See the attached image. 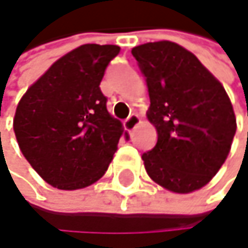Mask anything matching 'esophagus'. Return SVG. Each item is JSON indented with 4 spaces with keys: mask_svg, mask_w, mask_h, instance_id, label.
Instances as JSON below:
<instances>
[{
    "mask_svg": "<svg viewBox=\"0 0 248 248\" xmlns=\"http://www.w3.org/2000/svg\"><path fill=\"white\" fill-rule=\"evenodd\" d=\"M140 125V116L138 114H131L126 120H125V128L132 132L137 126Z\"/></svg>",
    "mask_w": 248,
    "mask_h": 248,
    "instance_id": "obj_1",
    "label": "esophagus"
}]
</instances>
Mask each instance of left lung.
<instances>
[{
	"mask_svg": "<svg viewBox=\"0 0 248 248\" xmlns=\"http://www.w3.org/2000/svg\"><path fill=\"white\" fill-rule=\"evenodd\" d=\"M145 78L148 120L157 144L142 154L148 176L188 194L217 173L237 131L234 108L222 83L184 46L158 41L132 48Z\"/></svg>",
	"mask_w": 248,
	"mask_h": 248,
	"instance_id": "left-lung-1",
	"label": "left lung"
}]
</instances>
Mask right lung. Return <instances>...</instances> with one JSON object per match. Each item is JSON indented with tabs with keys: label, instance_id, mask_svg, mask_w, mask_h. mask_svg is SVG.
<instances>
[{
	"label": "right lung",
	"instance_id": "1",
	"mask_svg": "<svg viewBox=\"0 0 248 248\" xmlns=\"http://www.w3.org/2000/svg\"><path fill=\"white\" fill-rule=\"evenodd\" d=\"M117 45L85 44L52 64L17 104L13 128L20 151L49 185L80 189L107 170L122 123L107 111L100 90Z\"/></svg>",
	"mask_w": 248,
	"mask_h": 248
}]
</instances>
